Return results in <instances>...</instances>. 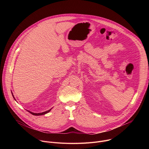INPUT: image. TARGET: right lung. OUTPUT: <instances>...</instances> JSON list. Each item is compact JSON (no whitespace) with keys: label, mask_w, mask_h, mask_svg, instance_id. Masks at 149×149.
I'll return each instance as SVG.
<instances>
[{"label":"right lung","mask_w":149,"mask_h":149,"mask_svg":"<svg viewBox=\"0 0 149 149\" xmlns=\"http://www.w3.org/2000/svg\"><path fill=\"white\" fill-rule=\"evenodd\" d=\"M12 96H13V98L15 100V97H14V96H13V93H12ZM51 109L50 110H47V111H44V112H42V113H32V112H31V111H28L30 113H31L32 115H34V116H41V115H44V114H47V113H49L51 110V109Z\"/></svg>","instance_id":"right-lung-1"}]
</instances>
